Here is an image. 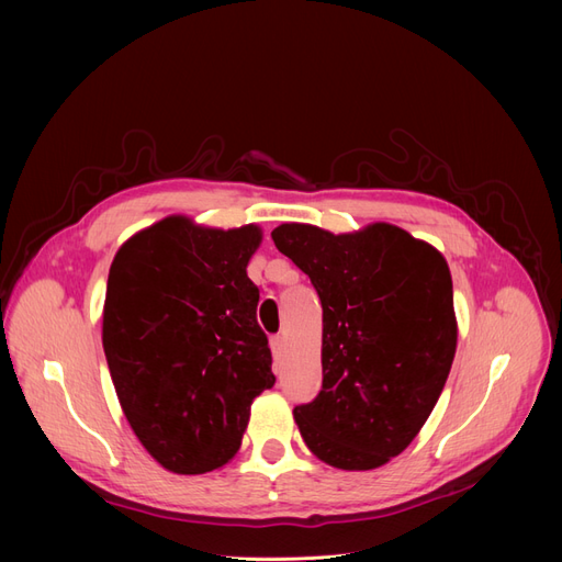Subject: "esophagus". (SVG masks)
Listing matches in <instances>:
<instances>
[{
  "label": "esophagus",
  "mask_w": 562,
  "mask_h": 562,
  "mask_svg": "<svg viewBox=\"0 0 562 562\" xmlns=\"http://www.w3.org/2000/svg\"><path fill=\"white\" fill-rule=\"evenodd\" d=\"M282 348H284V339H282L280 335L271 337V350H273V358H276V360H280V356H282Z\"/></svg>",
  "instance_id": "1"
}]
</instances>
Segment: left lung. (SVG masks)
<instances>
[{
    "mask_svg": "<svg viewBox=\"0 0 562 562\" xmlns=\"http://www.w3.org/2000/svg\"><path fill=\"white\" fill-rule=\"evenodd\" d=\"M271 236L323 307V385L293 407L305 445L337 469L390 462L430 417L453 364L447 259L387 223L356 234L284 223Z\"/></svg>",
    "mask_w": 562,
    "mask_h": 562,
    "instance_id": "1",
    "label": "left lung"
}]
</instances>
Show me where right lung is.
Returning <instances> with one entry per match:
<instances>
[{
  "instance_id": "add662e5",
  "label": "right lung",
  "mask_w": 562,
  "mask_h": 562,
  "mask_svg": "<svg viewBox=\"0 0 562 562\" xmlns=\"http://www.w3.org/2000/svg\"><path fill=\"white\" fill-rule=\"evenodd\" d=\"M259 241L255 225L225 232L170 216L113 257L106 364L140 445L175 474L229 462L252 398L276 385L259 289L246 273Z\"/></svg>"
}]
</instances>
